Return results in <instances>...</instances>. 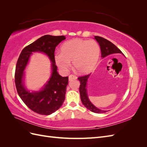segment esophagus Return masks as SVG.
I'll return each mask as SVG.
<instances>
[{"label": "esophagus", "instance_id": "obj_1", "mask_svg": "<svg viewBox=\"0 0 147 147\" xmlns=\"http://www.w3.org/2000/svg\"><path fill=\"white\" fill-rule=\"evenodd\" d=\"M77 78V77L74 75H70L69 77V81L72 80H76Z\"/></svg>", "mask_w": 147, "mask_h": 147}]
</instances>
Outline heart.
Segmentation results:
<instances>
[{"instance_id":"obj_1","label":"heart","mask_w":147,"mask_h":147,"mask_svg":"<svg viewBox=\"0 0 147 147\" xmlns=\"http://www.w3.org/2000/svg\"><path fill=\"white\" fill-rule=\"evenodd\" d=\"M60 50L61 53L54 56L57 67L67 71L72 61L74 68L80 74H87L94 69L100 55V48L96 42L80 38L65 42Z\"/></svg>"}]
</instances>
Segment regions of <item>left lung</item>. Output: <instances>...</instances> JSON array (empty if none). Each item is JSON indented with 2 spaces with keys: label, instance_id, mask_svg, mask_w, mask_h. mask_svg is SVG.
<instances>
[{
  "label": "left lung",
  "instance_id": "obj_1",
  "mask_svg": "<svg viewBox=\"0 0 147 147\" xmlns=\"http://www.w3.org/2000/svg\"><path fill=\"white\" fill-rule=\"evenodd\" d=\"M94 39L99 45L101 51L102 58H104V57L110 55L117 54V53H120V54H122L123 55V53L121 51V50L118 49L112 42L109 41L108 40L99 36H95ZM90 75L91 74H89L85 75V76L78 78V80L81 83L79 89L81 100L83 104L85 106V107L91 111V112L96 113H105L107 112H108V110H102L97 108L96 106H94L91 103V102L90 100V99H89L88 97L87 92V83Z\"/></svg>",
  "mask_w": 147,
  "mask_h": 147
}]
</instances>
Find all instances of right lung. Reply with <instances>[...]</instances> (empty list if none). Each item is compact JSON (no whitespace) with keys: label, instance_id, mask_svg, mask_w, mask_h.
<instances>
[{"label":"right lung","instance_id":"right-lung-1","mask_svg":"<svg viewBox=\"0 0 147 147\" xmlns=\"http://www.w3.org/2000/svg\"><path fill=\"white\" fill-rule=\"evenodd\" d=\"M65 39L64 35H44L25 47L18 59L15 75L17 92L24 103L38 114L51 115L61 107L65 100L69 78L58 74L54 59L56 47ZM33 52L43 53L52 63L51 77L38 91H30L25 85L24 70Z\"/></svg>","mask_w":147,"mask_h":147}]
</instances>
